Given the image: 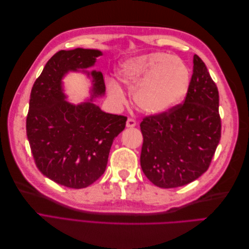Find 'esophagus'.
Here are the masks:
<instances>
[{"instance_id": "1", "label": "esophagus", "mask_w": 249, "mask_h": 249, "mask_svg": "<svg viewBox=\"0 0 249 249\" xmlns=\"http://www.w3.org/2000/svg\"><path fill=\"white\" fill-rule=\"evenodd\" d=\"M136 125V120L133 118H127L126 120V127H134Z\"/></svg>"}]
</instances>
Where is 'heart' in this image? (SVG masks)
<instances>
[{"mask_svg": "<svg viewBox=\"0 0 249 249\" xmlns=\"http://www.w3.org/2000/svg\"><path fill=\"white\" fill-rule=\"evenodd\" d=\"M118 77L124 85L134 87L133 100L147 114L170 110L185 96L189 85V71L182 60L167 53H149L124 60ZM111 99L122 104L124 94L115 81H108Z\"/></svg>", "mask_w": 249, "mask_h": 249, "instance_id": "1", "label": "heart"}]
</instances>
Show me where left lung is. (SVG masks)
<instances>
[{"mask_svg":"<svg viewBox=\"0 0 249 249\" xmlns=\"http://www.w3.org/2000/svg\"><path fill=\"white\" fill-rule=\"evenodd\" d=\"M219 93L206 64L193 57V73L183 104L145 116L140 164L154 185L177 188L205 173L221 137Z\"/></svg>","mask_w":249,"mask_h":249,"instance_id":"obj_1","label":"left lung"}]
</instances>
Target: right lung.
Listing matches in <instances>:
<instances>
[{
    "label": "right lung",
    "instance_id": "obj_1",
    "mask_svg": "<svg viewBox=\"0 0 249 249\" xmlns=\"http://www.w3.org/2000/svg\"><path fill=\"white\" fill-rule=\"evenodd\" d=\"M101 55V51L87 49L57 52L30 95L26 129L36 166L55 183L73 189L102 177L113 140L125 126V116L109 114L92 102L72 105L65 101L64 74L88 69ZM91 76L93 95L104 94L103 73L93 71Z\"/></svg>",
    "mask_w": 249,
    "mask_h": 249
}]
</instances>
